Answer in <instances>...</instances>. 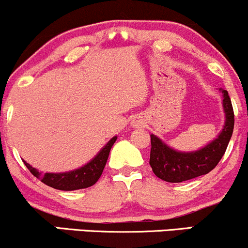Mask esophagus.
Segmentation results:
<instances>
[{"label": "esophagus", "mask_w": 248, "mask_h": 248, "mask_svg": "<svg viewBox=\"0 0 248 248\" xmlns=\"http://www.w3.org/2000/svg\"><path fill=\"white\" fill-rule=\"evenodd\" d=\"M135 126H138V124H135Z\"/></svg>", "instance_id": "1"}]
</instances>
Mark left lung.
<instances>
[{
	"mask_svg": "<svg viewBox=\"0 0 248 248\" xmlns=\"http://www.w3.org/2000/svg\"><path fill=\"white\" fill-rule=\"evenodd\" d=\"M223 93V106L226 121L225 126L216 140L193 153H179L164 144L157 136L150 135L152 149H150L149 164L154 173L158 178L171 183H181L206 175L215 169L224 156L229 142L231 140L234 127V113L229 93L220 88Z\"/></svg>",
	"mask_w": 248,
	"mask_h": 248,
	"instance_id": "obj_1",
	"label": "left lung"
}]
</instances>
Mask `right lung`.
Instances as JSON below:
<instances>
[{
  "instance_id": "1",
  "label": "right lung",
  "mask_w": 248,
  "mask_h": 248,
  "mask_svg": "<svg viewBox=\"0 0 248 248\" xmlns=\"http://www.w3.org/2000/svg\"><path fill=\"white\" fill-rule=\"evenodd\" d=\"M116 141V136L110 139L108 143L100 150V153L93 158L92 161L88 162L86 166L81 167L80 169L73 170V171L62 172V173H50L38 172L35 168H32L27 162L24 164L27 166L28 169L33 176L41 179L44 184L49 186L53 189L57 190H64V191H72V190L85 189V187L92 186L93 184L96 183L99 178H100L104 168L106 166V162L109 155L110 148H112L114 142Z\"/></svg>"
}]
</instances>
